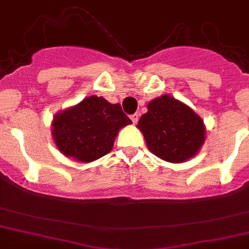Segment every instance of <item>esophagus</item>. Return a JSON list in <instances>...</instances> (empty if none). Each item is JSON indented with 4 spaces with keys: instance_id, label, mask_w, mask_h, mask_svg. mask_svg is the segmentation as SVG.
<instances>
[{
    "instance_id": "obj_1",
    "label": "esophagus",
    "mask_w": 249,
    "mask_h": 249,
    "mask_svg": "<svg viewBox=\"0 0 249 249\" xmlns=\"http://www.w3.org/2000/svg\"><path fill=\"white\" fill-rule=\"evenodd\" d=\"M138 113H133V115H131L129 116V118H131L132 120V122L133 123H137V121H138Z\"/></svg>"
}]
</instances>
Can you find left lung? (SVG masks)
Masks as SVG:
<instances>
[{"instance_id":"obj_1","label":"left lung","mask_w":249,"mask_h":249,"mask_svg":"<svg viewBox=\"0 0 249 249\" xmlns=\"http://www.w3.org/2000/svg\"><path fill=\"white\" fill-rule=\"evenodd\" d=\"M149 150L170 162H183L199 151L205 139L203 121L181 101L162 95L148 105L138 122Z\"/></svg>"}]
</instances>
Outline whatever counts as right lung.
I'll list each match as a JSON object with an SVG mask.
<instances>
[{"label": "right lung", "instance_id": "1", "mask_svg": "<svg viewBox=\"0 0 249 249\" xmlns=\"http://www.w3.org/2000/svg\"><path fill=\"white\" fill-rule=\"evenodd\" d=\"M129 123L132 121L120 104L93 95L57 113L52 122V136L67 158L90 162L110 153L117 132Z\"/></svg>", "mask_w": 249, "mask_h": 249}]
</instances>
